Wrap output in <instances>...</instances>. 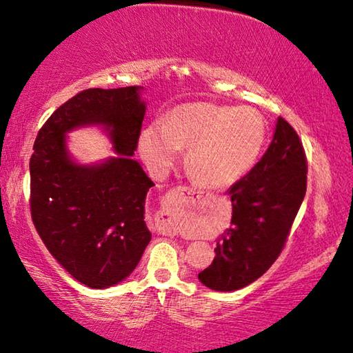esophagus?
Listing matches in <instances>:
<instances>
[{
    "mask_svg": "<svg viewBox=\"0 0 353 353\" xmlns=\"http://www.w3.org/2000/svg\"><path fill=\"white\" fill-rule=\"evenodd\" d=\"M185 191H188L187 187H177V188L174 190V193H182V194H183ZM160 234L168 235V236H174V235H176V230L171 229V227H160Z\"/></svg>",
    "mask_w": 353,
    "mask_h": 353,
    "instance_id": "34e87169",
    "label": "esophagus"
}]
</instances>
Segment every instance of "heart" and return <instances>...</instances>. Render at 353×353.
<instances>
[{
	"label": "heart",
	"mask_w": 353,
	"mask_h": 353,
	"mask_svg": "<svg viewBox=\"0 0 353 353\" xmlns=\"http://www.w3.org/2000/svg\"><path fill=\"white\" fill-rule=\"evenodd\" d=\"M266 140V123L252 107L190 103L172 109L162 128L149 126L140 137V154L155 172L174 162L187 148L185 166L196 183L224 190L246 176Z\"/></svg>",
	"instance_id": "obj_1"
}]
</instances>
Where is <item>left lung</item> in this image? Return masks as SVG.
<instances>
[{
	"instance_id": "8db88e82",
	"label": "left lung",
	"mask_w": 353,
	"mask_h": 353,
	"mask_svg": "<svg viewBox=\"0 0 353 353\" xmlns=\"http://www.w3.org/2000/svg\"><path fill=\"white\" fill-rule=\"evenodd\" d=\"M307 155L291 124L279 117L270 148L232 185V227L198 279L214 291H235L261 277L285 248L307 191Z\"/></svg>"
}]
</instances>
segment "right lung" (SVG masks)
Segmentation results:
<instances>
[{"instance_id": "1", "label": "right lung", "mask_w": 353, "mask_h": 353, "mask_svg": "<svg viewBox=\"0 0 353 353\" xmlns=\"http://www.w3.org/2000/svg\"><path fill=\"white\" fill-rule=\"evenodd\" d=\"M139 90L79 92L46 119L29 162L35 229L51 255L90 288L126 279L151 241L145 201L154 182L132 159L146 112ZM85 123L106 126L118 158L94 167L70 162L64 134Z\"/></svg>"}]
</instances>
